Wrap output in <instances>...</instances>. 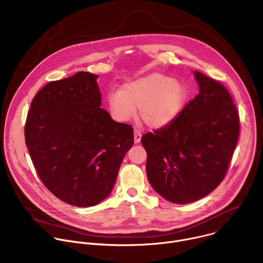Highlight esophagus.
Listing matches in <instances>:
<instances>
[{
    "mask_svg": "<svg viewBox=\"0 0 263 263\" xmlns=\"http://www.w3.org/2000/svg\"><path fill=\"white\" fill-rule=\"evenodd\" d=\"M141 139V133L137 130H134V142L135 143H138Z\"/></svg>",
    "mask_w": 263,
    "mask_h": 263,
    "instance_id": "34e87169",
    "label": "esophagus"
}]
</instances>
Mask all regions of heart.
Here are the masks:
<instances>
[{
	"mask_svg": "<svg viewBox=\"0 0 263 263\" xmlns=\"http://www.w3.org/2000/svg\"><path fill=\"white\" fill-rule=\"evenodd\" d=\"M189 99V88L183 82L153 72L109 92L107 104L111 117L119 123L129 122L139 108V117L146 126L161 129L179 117Z\"/></svg>",
	"mask_w": 263,
	"mask_h": 263,
	"instance_id": "b5f03b06",
	"label": "heart"
}]
</instances>
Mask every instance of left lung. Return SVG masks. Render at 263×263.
<instances>
[{
    "label": "left lung",
    "mask_w": 263,
    "mask_h": 263,
    "mask_svg": "<svg viewBox=\"0 0 263 263\" xmlns=\"http://www.w3.org/2000/svg\"><path fill=\"white\" fill-rule=\"evenodd\" d=\"M199 95L168 126L141 137L146 176L154 191L175 204L198 201L226 176L239 135L229 91L195 70Z\"/></svg>",
    "instance_id": "obj_1"
}]
</instances>
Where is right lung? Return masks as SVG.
I'll list each match as a JSON object with an SVG mask.
<instances>
[{
	"mask_svg": "<svg viewBox=\"0 0 263 263\" xmlns=\"http://www.w3.org/2000/svg\"><path fill=\"white\" fill-rule=\"evenodd\" d=\"M98 74L79 71L34 97L25 140L42 182L59 200L91 207L114 190L133 129L101 108Z\"/></svg>",
	"mask_w": 263,
	"mask_h": 263,
	"instance_id": "1",
	"label": "right lung"
}]
</instances>
